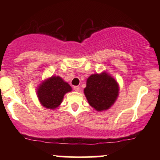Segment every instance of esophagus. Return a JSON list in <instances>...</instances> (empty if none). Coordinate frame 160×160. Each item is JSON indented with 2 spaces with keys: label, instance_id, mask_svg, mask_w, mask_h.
I'll use <instances>...</instances> for the list:
<instances>
[{
  "label": "esophagus",
  "instance_id": "1",
  "mask_svg": "<svg viewBox=\"0 0 160 160\" xmlns=\"http://www.w3.org/2000/svg\"><path fill=\"white\" fill-rule=\"evenodd\" d=\"M73 89H74V90H75V91H77V92H78V91H80V87H78V86H75V87H74V88H73Z\"/></svg>",
  "mask_w": 160,
  "mask_h": 160
}]
</instances>
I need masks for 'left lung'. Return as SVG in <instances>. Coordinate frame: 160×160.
Returning <instances> with one entry per match:
<instances>
[{
  "label": "left lung",
  "mask_w": 160,
  "mask_h": 160,
  "mask_svg": "<svg viewBox=\"0 0 160 160\" xmlns=\"http://www.w3.org/2000/svg\"><path fill=\"white\" fill-rule=\"evenodd\" d=\"M83 92L93 108L104 111L108 110L115 103L119 94V85L114 77L104 71L91 74L88 77Z\"/></svg>",
  "instance_id": "obj_1"
}]
</instances>
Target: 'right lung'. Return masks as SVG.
Instances as JSON below:
<instances>
[{
  "label": "right lung",
  "instance_id": "1",
  "mask_svg": "<svg viewBox=\"0 0 160 160\" xmlns=\"http://www.w3.org/2000/svg\"><path fill=\"white\" fill-rule=\"evenodd\" d=\"M71 90L72 88L62 77L52 76L38 85L36 93L42 107L54 110L60 105L64 95Z\"/></svg>",
  "mask_w": 160,
  "mask_h": 160
}]
</instances>
